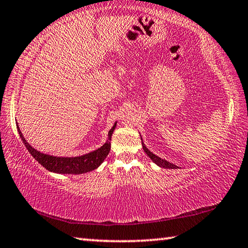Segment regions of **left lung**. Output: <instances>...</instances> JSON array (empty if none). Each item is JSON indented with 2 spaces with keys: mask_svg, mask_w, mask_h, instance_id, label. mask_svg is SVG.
<instances>
[{
  "mask_svg": "<svg viewBox=\"0 0 248 248\" xmlns=\"http://www.w3.org/2000/svg\"><path fill=\"white\" fill-rule=\"evenodd\" d=\"M142 145H143L144 152H145L146 154H148V156H149L151 159H152V161L155 163V164H157L158 166H161V167H164V169H178V166L171 164V163L165 161V159H162L161 157H158V156H156V155H155V154H153L152 152H151V151H149L148 149L145 148V145H144L143 143H142Z\"/></svg>",
  "mask_w": 248,
  "mask_h": 248,
  "instance_id": "8db88e82",
  "label": "left lung"
}]
</instances>
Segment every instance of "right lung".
Masks as SVG:
<instances>
[{
  "instance_id": "right-lung-1",
  "label": "right lung",
  "mask_w": 248,
  "mask_h": 248,
  "mask_svg": "<svg viewBox=\"0 0 248 248\" xmlns=\"http://www.w3.org/2000/svg\"><path fill=\"white\" fill-rule=\"evenodd\" d=\"M116 124L110 129V131L108 133V140L102 148L97 149L96 151H93L89 154L82 155V156L77 157H57L52 156V155H47L44 153H40L39 151H37L32 148V146L27 143V141L24 139L22 132H18L19 136L22 138L25 146H26L29 153L32 155V157L36 159L39 164L43 165L46 170L53 173L58 174H83L87 173V171L94 170L102 164L103 161L110 151V140L112 132L116 128Z\"/></svg>"
}]
</instances>
